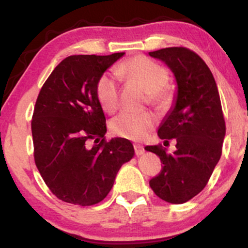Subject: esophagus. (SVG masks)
I'll return each instance as SVG.
<instances>
[{
    "label": "esophagus",
    "mask_w": 248,
    "mask_h": 248,
    "mask_svg": "<svg viewBox=\"0 0 248 248\" xmlns=\"http://www.w3.org/2000/svg\"><path fill=\"white\" fill-rule=\"evenodd\" d=\"M134 150H135V155L140 156L144 154V148L141 144H134Z\"/></svg>",
    "instance_id": "1"
}]
</instances>
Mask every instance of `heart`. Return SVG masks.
Segmentation results:
<instances>
[{
	"instance_id": "1",
	"label": "heart",
	"mask_w": 248,
	"mask_h": 248,
	"mask_svg": "<svg viewBox=\"0 0 248 248\" xmlns=\"http://www.w3.org/2000/svg\"><path fill=\"white\" fill-rule=\"evenodd\" d=\"M115 73L148 91V101L158 109H166L171 105L172 93L167 87L169 72L153 59L135 56L120 62ZM95 92L102 109L107 113H114L118 109L119 86L114 77L102 75L96 82ZM155 124V115L152 112L122 113L110 122V132L120 138L139 141L153 129Z\"/></svg>"
}]
</instances>
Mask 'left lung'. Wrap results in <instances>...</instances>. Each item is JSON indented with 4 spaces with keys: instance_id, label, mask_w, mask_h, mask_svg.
<instances>
[{
    "instance_id": "8db88e82",
    "label": "left lung",
    "mask_w": 248,
    "mask_h": 248,
    "mask_svg": "<svg viewBox=\"0 0 248 248\" xmlns=\"http://www.w3.org/2000/svg\"><path fill=\"white\" fill-rule=\"evenodd\" d=\"M149 56L166 62L178 86L175 107L157 133L168 143L175 139L176 152L168 154L162 144L144 148L163 164L149 186L163 201L182 204L206 186L221 156L226 126L220 96L209 66L192 50L172 46Z\"/></svg>"
}]
</instances>
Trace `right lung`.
I'll return each mask as SVG.
<instances>
[{"label":"right lung","instance_id":"add662e5","mask_svg":"<svg viewBox=\"0 0 248 248\" xmlns=\"http://www.w3.org/2000/svg\"><path fill=\"white\" fill-rule=\"evenodd\" d=\"M124 55L67 57L37 96L31 120L33 158L50 191L62 202L100 203L122 164L133 157L129 140H106V118L95 92L102 73Z\"/></svg>","mask_w":248,"mask_h":248}]
</instances>
